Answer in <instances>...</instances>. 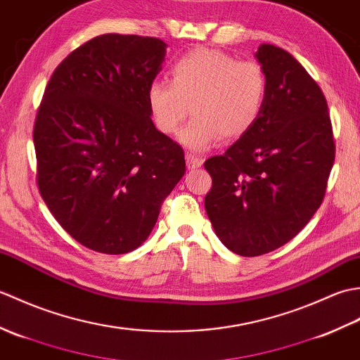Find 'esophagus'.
<instances>
[{
	"label": "esophagus",
	"instance_id": "34e87169",
	"mask_svg": "<svg viewBox=\"0 0 360 360\" xmlns=\"http://www.w3.org/2000/svg\"><path fill=\"white\" fill-rule=\"evenodd\" d=\"M186 159H187V167L190 168V170H193V168H198L201 167L204 160L201 158H198L195 155H192V153H187L186 155Z\"/></svg>",
	"mask_w": 360,
	"mask_h": 360
}]
</instances>
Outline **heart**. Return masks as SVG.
<instances>
[{"label":"heart","mask_w":360,"mask_h":360,"mask_svg":"<svg viewBox=\"0 0 360 360\" xmlns=\"http://www.w3.org/2000/svg\"><path fill=\"white\" fill-rule=\"evenodd\" d=\"M267 79L255 62H238L217 49L186 53L168 71V83L147 91L151 119L162 134L174 136L188 116L181 142L193 151L210 148L219 137L240 139L257 124L266 103Z\"/></svg>","instance_id":"1"}]
</instances>
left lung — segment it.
<instances>
[{
	"instance_id": "obj_1",
	"label": "left lung",
	"mask_w": 360,
	"mask_h": 360,
	"mask_svg": "<svg viewBox=\"0 0 360 360\" xmlns=\"http://www.w3.org/2000/svg\"><path fill=\"white\" fill-rule=\"evenodd\" d=\"M267 79L257 124L204 162L212 188L204 205L218 238L241 257H258L290 241L322 204L334 164L326 98L285 49L255 53Z\"/></svg>"
}]
</instances>
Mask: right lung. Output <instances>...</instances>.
I'll return each mask as SVG.
<instances>
[{"instance_id": "1", "label": "right lung", "mask_w": 360, "mask_h": 360, "mask_svg": "<svg viewBox=\"0 0 360 360\" xmlns=\"http://www.w3.org/2000/svg\"><path fill=\"white\" fill-rule=\"evenodd\" d=\"M165 52L159 38L96 37L44 89L34 127L38 188L58 224L91 250L139 248L186 173L184 150L156 129L147 103Z\"/></svg>"}]
</instances>
